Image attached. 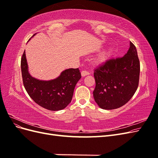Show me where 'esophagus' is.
I'll use <instances>...</instances> for the list:
<instances>
[{"label":"esophagus","instance_id":"34e87169","mask_svg":"<svg viewBox=\"0 0 158 158\" xmlns=\"http://www.w3.org/2000/svg\"><path fill=\"white\" fill-rule=\"evenodd\" d=\"M81 74H82V76H86V75H89V73L88 71L83 70V71H82V73H81Z\"/></svg>","mask_w":158,"mask_h":158}]
</instances>
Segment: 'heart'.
<instances>
[{"label":"heart","mask_w":158,"mask_h":158,"mask_svg":"<svg viewBox=\"0 0 158 158\" xmlns=\"http://www.w3.org/2000/svg\"><path fill=\"white\" fill-rule=\"evenodd\" d=\"M110 53H111V49H109L108 51H106L102 52V53L99 56V59H98L99 61L102 62V61L106 60L109 57Z\"/></svg>","instance_id":"heart-1"}]
</instances>
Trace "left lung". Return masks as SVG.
Listing matches in <instances>:
<instances>
[{"label":"left lung","instance_id":"1","mask_svg":"<svg viewBox=\"0 0 158 158\" xmlns=\"http://www.w3.org/2000/svg\"><path fill=\"white\" fill-rule=\"evenodd\" d=\"M140 60L132 42L127 53L107 60L94 69V98L99 107L114 109L126 104L139 84Z\"/></svg>","mask_w":158,"mask_h":158}]
</instances>
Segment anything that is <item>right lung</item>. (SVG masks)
Instances as JSON below:
<instances>
[{"label": "right lung", "mask_w": 158, "mask_h": 158, "mask_svg": "<svg viewBox=\"0 0 158 158\" xmlns=\"http://www.w3.org/2000/svg\"><path fill=\"white\" fill-rule=\"evenodd\" d=\"M21 70L23 84L30 97L40 106L50 111H59L68 106L76 84L81 78L78 69H66L58 78L49 81L33 78L28 73L25 51L21 59Z\"/></svg>", "instance_id": "1"}]
</instances>
